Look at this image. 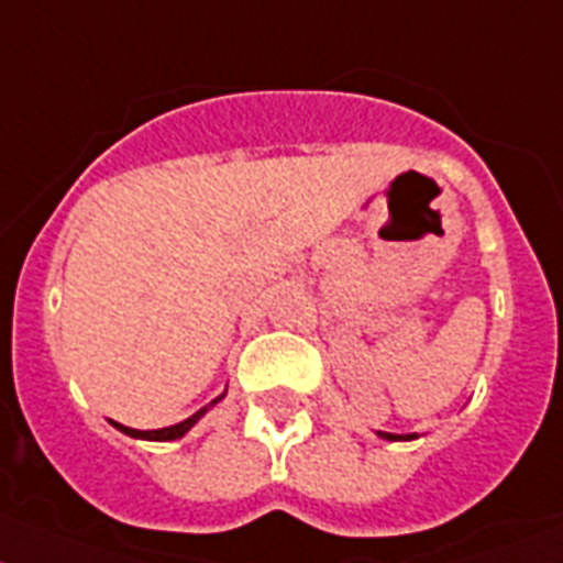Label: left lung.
I'll return each mask as SVG.
<instances>
[{
    "label": "left lung",
    "instance_id": "8db88e82",
    "mask_svg": "<svg viewBox=\"0 0 563 563\" xmlns=\"http://www.w3.org/2000/svg\"><path fill=\"white\" fill-rule=\"evenodd\" d=\"M383 440H417V434H391V431H376Z\"/></svg>",
    "mask_w": 563,
    "mask_h": 563
}]
</instances>
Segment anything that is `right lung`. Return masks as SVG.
Instances as JSON below:
<instances>
[{
  "label": "right lung",
  "instance_id": "add662e5",
  "mask_svg": "<svg viewBox=\"0 0 563 563\" xmlns=\"http://www.w3.org/2000/svg\"><path fill=\"white\" fill-rule=\"evenodd\" d=\"M224 394H227V391H224ZM224 394H221V397L212 399L209 406H203L201 411H195V415L187 417V420H184V422H175V426H166V429L137 431V429H129V426H120V422H111V426H114V429H118V431H123V434H129V438H134V440H155V443H169V440H180V438H184V434H187V431L192 429L195 422H198L203 415H207L209 408H212V406H216V402H221V399H224Z\"/></svg>",
  "mask_w": 563,
  "mask_h": 563
}]
</instances>
